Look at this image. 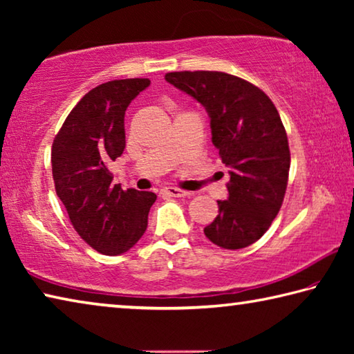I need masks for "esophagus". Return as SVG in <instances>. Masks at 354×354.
I'll return each mask as SVG.
<instances>
[{
	"mask_svg": "<svg viewBox=\"0 0 354 354\" xmlns=\"http://www.w3.org/2000/svg\"><path fill=\"white\" fill-rule=\"evenodd\" d=\"M162 194L167 195V196H173V198H181V196L190 195L189 192L181 190V189H176V187H164L162 189Z\"/></svg>",
	"mask_w": 354,
	"mask_h": 354,
	"instance_id": "34e87169",
	"label": "esophagus"
}]
</instances>
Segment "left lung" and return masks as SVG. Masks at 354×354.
<instances>
[{
  "instance_id": "obj_1",
  "label": "left lung",
  "mask_w": 354,
  "mask_h": 354,
  "mask_svg": "<svg viewBox=\"0 0 354 354\" xmlns=\"http://www.w3.org/2000/svg\"><path fill=\"white\" fill-rule=\"evenodd\" d=\"M165 81L205 107L227 167V200L217 201L205 234L225 250L248 247L278 215L289 178V142L277 107L259 87L223 71H175Z\"/></svg>"
}]
</instances>
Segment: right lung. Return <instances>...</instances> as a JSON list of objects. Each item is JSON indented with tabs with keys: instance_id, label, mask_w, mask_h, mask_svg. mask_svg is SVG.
I'll use <instances>...</instances> for the list:
<instances>
[{
	"instance_id": "obj_1",
	"label": "right lung",
	"mask_w": 354,
	"mask_h": 354,
	"mask_svg": "<svg viewBox=\"0 0 354 354\" xmlns=\"http://www.w3.org/2000/svg\"><path fill=\"white\" fill-rule=\"evenodd\" d=\"M149 80H117L84 95L65 118L51 149L53 179L71 225L98 253H127L148 226L153 192L113 184L112 160L123 154L124 112Z\"/></svg>"
}]
</instances>
